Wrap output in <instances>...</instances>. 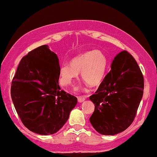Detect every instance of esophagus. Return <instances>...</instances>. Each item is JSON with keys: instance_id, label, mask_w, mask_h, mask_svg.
<instances>
[{"instance_id": "34e87169", "label": "esophagus", "mask_w": 157, "mask_h": 157, "mask_svg": "<svg viewBox=\"0 0 157 157\" xmlns=\"http://www.w3.org/2000/svg\"><path fill=\"white\" fill-rule=\"evenodd\" d=\"M86 97L83 96V97H77V100H78L79 102H82L86 100Z\"/></svg>"}]
</instances>
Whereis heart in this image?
I'll return each instance as SVG.
<instances>
[{
  "label": "heart",
  "instance_id": "obj_1",
  "mask_svg": "<svg viewBox=\"0 0 157 157\" xmlns=\"http://www.w3.org/2000/svg\"><path fill=\"white\" fill-rule=\"evenodd\" d=\"M108 60L103 52L100 49L86 52L74 57L70 66L63 64L59 71L60 83L71 86L81 72L82 80L91 87L100 86L105 77Z\"/></svg>",
  "mask_w": 157,
  "mask_h": 157
}]
</instances>
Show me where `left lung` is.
I'll list each match as a JSON object with an SVG mask.
<instances>
[{
  "mask_svg": "<svg viewBox=\"0 0 157 157\" xmlns=\"http://www.w3.org/2000/svg\"><path fill=\"white\" fill-rule=\"evenodd\" d=\"M143 90V75L136 61L127 51L120 52L111 71L89 97L95 106L89 119L94 128L102 135H115L127 129L134 121Z\"/></svg>",
  "mask_w": 157,
  "mask_h": 157,
  "instance_id": "8db88e82",
  "label": "left lung"
}]
</instances>
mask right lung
Segmentation results:
<instances>
[{"mask_svg": "<svg viewBox=\"0 0 157 157\" xmlns=\"http://www.w3.org/2000/svg\"><path fill=\"white\" fill-rule=\"evenodd\" d=\"M48 48L39 46L21 59L11 86L23 124L40 135L57 132L77 103V97L60 90L59 59Z\"/></svg>", "mask_w": 157, "mask_h": 157, "instance_id": "obj_1", "label": "right lung"}]
</instances>
